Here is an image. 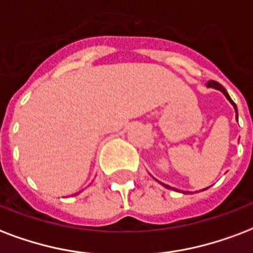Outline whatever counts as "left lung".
Returning a JSON list of instances; mask_svg holds the SVG:
<instances>
[{
	"label": "left lung",
	"mask_w": 253,
	"mask_h": 253,
	"mask_svg": "<svg viewBox=\"0 0 253 253\" xmlns=\"http://www.w3.org/2000/svg\"><path fill=\"white\" fill-rule=\"evenodd\" d=\"M207 87H212V88H216V90H219V91H221L223 92V94H224L225 95V98H227V99H228L229 102H231V105L234 106V109H235V111H236V119H238V107H236V105H235V102L232 101V99H231V96L228 95V92L225 91V88L223 87V86H221L220 84H219V82H215V81H210V82H208L207 84ZM161 183V182H159ZM162 186H165L166 188H171V187L169 186H167V184H163V183H161ZM172 190H175V191H179V190H176V188H172ZM204 190H206V188H204ZM204 190H202V191H204ZM183 192V191H182ZM184 194H187V192H184Z\"/></svg>",
	"instance_id": "8db88e82"
}]
</instances>
